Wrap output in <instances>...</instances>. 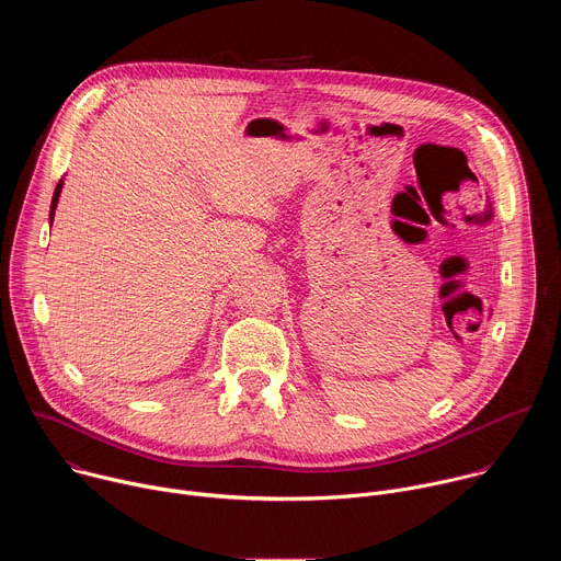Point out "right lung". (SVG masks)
Instances as JSON below:
<instances>
[{
    "label": "right lung",
    "mask_w": 561,
    "mask_h": 561,
    "mask_svg": "<svg viewBox=\"0 0 561 561\" xmlns=\"http://www.w3.org/2000/svg\"><path fill=\"white\" fill-rule=\"evenodd\" d=\"M61 184H64V182H59L57 188H55V193H53V202H50V221H53V217H55V208H57V199H59V193H61Z\"/></svg>",
    "instance_id": "add662e5"
}]
</instances>
